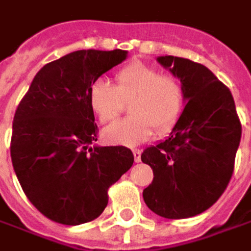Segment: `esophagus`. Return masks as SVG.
Returning a JSON list of instances; mask_svg holds the SVG:
<instances>
[{
    "instance_id": "esophagus-1",
    "label": "esophagus",
    "mask_w": 251,
    "mask_h": 251,
    "mask_svg": "<svg viewBox=\"0 0 251 251\" xmlns=\"http://www.w3.org/2000/svg\"><path fill=\"white\" fill-rule=\"evenodd\" d=\"M132 153H133V157H135V162H140V155H142V152H140L139 149H133L132 151Z\"/></svg>"
}]
</instances>
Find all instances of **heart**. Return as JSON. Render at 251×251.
I'll list each match as a JSON object with an SVG mask.
<instances>
[{
    "label": "heart",
    "instance_id": "obj_1",
    "mask_svg": "<svg viewBox=\"0 0 251 251\" xmlns=\"http://www.w3.org/2000/svg\"><path fill=\"white\" fill-rule=\"evenodd\" d=\"M130 116L103 130V139L112 145L135 146L157 132L170 130L184 106L182 83L172 75H160L156 68L132 62L115 75V86L96 79L88 89V103L100 124L116 119L129 102Z\"/></svg>",
    "mask_w": 251,
    "mask_h": 251
}]
</instances>
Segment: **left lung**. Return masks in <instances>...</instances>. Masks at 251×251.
<instances>
[{"label": "left lung", "instance_id": "8db88e82", "mask_svg": "<svg viewBox=\"0 0 251 251\" xmlns=\"http://www.w3.org/2000/svg\"><path fill=\"white\" fill-rule=\"evenodd\" d=\"M157 62L180 79L187 103L169 138L140 156L153 170L143 200L162 217L186 219L207 210L226 190L242 124L231 92L210 69L172 55Z\"/></svg>", "mask_w": 251, "mask_h": 251}]
</instances>
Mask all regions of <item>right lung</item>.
Masks as SVG:
<instances>
[{"label": "right lung", "mask_w": 251, "mask_h": 251, "mask_svg": "<svg viewBox=\"0 0 251 251\" xmlns=\"http://www.w3.org/2000/svg\"><path fill=\"white\" fill-rule=\"evenodd\" d=\"M127 51L82 50L39 69L14 116L11 159L24 193L56 223L95 220L108 189L133 165L125 146H94L95 116L88 89Z\"/></svg>", "instance_id": "1"}]
</instances>
